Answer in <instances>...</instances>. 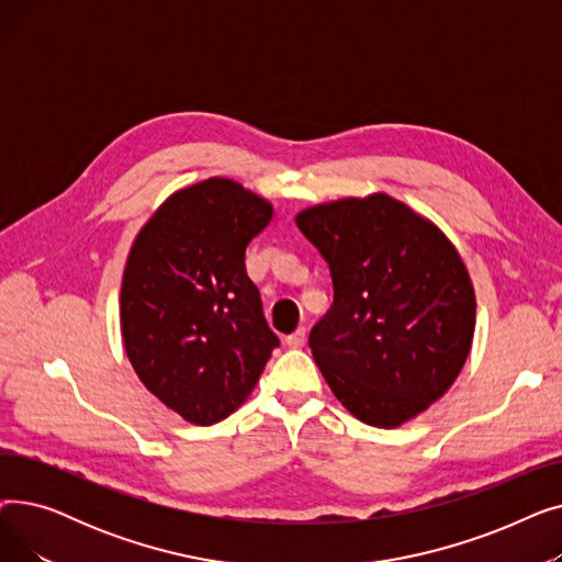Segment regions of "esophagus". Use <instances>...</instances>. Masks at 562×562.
I'll return each mask as SVG.
<instances>
[{
	"instance_id": "1",
	"label": "esophagus",
	"mask_w": 562,
	"mask_h": 562,
	"mask_svg": "<svg viewBox=\"0 0 562 562\" xmlns=\"http://www.w3.org/2000/svg\"><path fill=\"white\" fill-rule=\"evenodd\" d=\"M305 337H307V330L299 328L296 333H291L284 341H286L289 348H301V346H305Z\"/></svg>"
}]
</instances>
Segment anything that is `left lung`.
<instances>
[{"label": "left lung", "mask_w": 562, "mask_h": 562, "mask_svg": "<svg viewBox=\"0 0 562 562\" xmlns=\"http://www.w3.org/2000/svg\"><path fill=\"white\" fill-rule=\"evenodd\" d=\"M296 225L330 266L335 301L314 362L352 417L398 428L449 392L476 328L467 266L432 221L371 193L314 204Z\"/></svg>", "instance_id": "left-lung-1"}]
</instances>
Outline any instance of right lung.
Returning <instances> with one entry per match:
<instances>
[{
  "instance_id": "obj_1",
  "label": "right lung",
  "mask_w": 562,
  "mask_h": 562,
  "mask_svg": "<svg viewBox=\"0 0 562 562\" xmlns=\"http://www.w3.org/2000/svg\"><path fill=\"white\" fill-rule=\"evenodd\" d=\"M271 218L269 200L210 177L168 195L132 244L125 352L145 390L189 424L241 407L280 344L246 273V246Z\"/></svg>"
}]
</instances>
